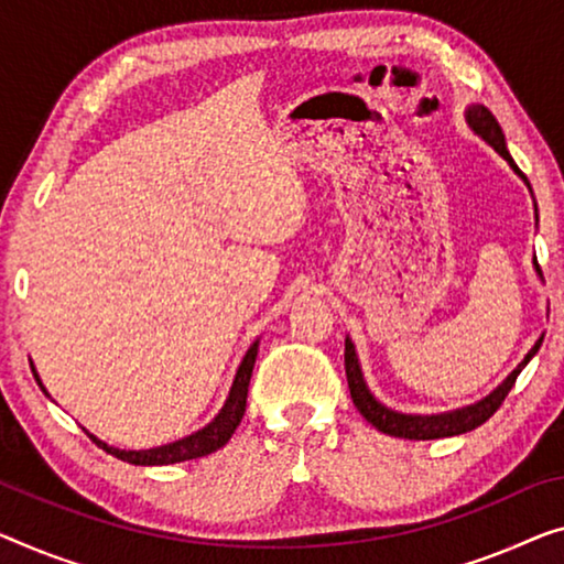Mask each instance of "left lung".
I'll list each match as a JSON object with an SVG mask.
<instances>
[{
    "label": "left lung",
    "instance_id": "left-lung-1",
    "mask_svg": "<svg viewBox=\"0 0 564 564\" xmlns=\"http://www.w3.org/2000/svg\"><path fill=\"white\" fill-rule=\"evenodd\" d=\"M466 121H468L470 129H474L478 137L486 141V144H491L503 159H507L511 170L522 176L524 184L529 187L527 176L519 172L514 159H511V154L507 151V141H503L501 126H499L497 119H494V113L489 111V108L481 106V104L470 106L466 111ZM536 271H540V265H536ZM542 339H544V336L536 339L534 347L527 351V357L517 365L514 372H511L497 390L486 394L484 400L474 402V405L451 410V413H441V415H408V413H398V410H390L388 405H382V402L377 400L367 388V382L362 377V367H359V359H357V351H355V344H351L349 336L344 339V369H347V382H349L351 400H355V408L359 410V413H362L367 423H372L377 427V431L394 435V438H408V441L451 438V435L476 431L478 425H484L486 420L497 413V410L501 408V402L507 400L509 390L514 388L519 372H522V369L529 365V359H532L536 351H540Z\"/></svg>",
    "mask_w": 564,
    "mask_h": 564
}]
</instances>
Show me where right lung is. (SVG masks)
<instances>
[{
  "mask_svg": "<svg viewBox=\"0 0 564 564\" xmlns=\"http://www.w3.org/2000/svg\"><path fill=\"white\" fill-rule=\"evenodd\" d=\"M256 357H258V339L253 341V347L246 351V357H242L238 372H235L230 394H228V400H225L220 413L215 415L213 423H207L202 431L187 435V438L166 443V445H156V448H147V451L113 448V445L98 441L96 435L88 433L90 441H94L98 448H104L106 453H111V456H116L119 460H126V464H133V466H170V464H182V460L209 456V453L223 448V445L232 438L235 427L240 425L242 415H246L248 384H250V375H253V367H256ZM32 372H35V380L42 388L37 369H32ZM42 392H47V390L42 388Z\"/></svg>",
  "mask_w": 564,
  "mask_h": 564,
  "instance_id": "1",
  "label": "right lung"
}]
</instances>
